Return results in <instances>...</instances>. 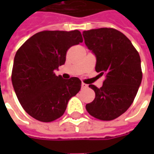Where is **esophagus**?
I'll return each instance as SVG.
<instances>
[{
	"label": "esophagus",
	"mask_w": 154,
	"mask_h": 154,
	"mask_svg": "<svg viewBox=\"0 0 154 154\" xmlns=\"http://www.w3.org/2000/svg\"><path fill=\"white\" fill-rule=\"evenodd\" d=\"M87 87H88V86H87L86 83H84V82H82V89L87 88Z\"/></svg>",
	"instance_id": "obj_1"
}]
</instances>
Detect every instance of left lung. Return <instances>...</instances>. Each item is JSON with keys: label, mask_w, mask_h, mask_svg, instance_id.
Listing matches in <instances>:
<instances>
[{"label": "left lung", "mask_w": 154, "mask_h": 154, "mask_svg": "<svg viewBox=\"0 0 154 154\" xmlns=\"http://www.w3.org/2000/svg\"><path fill=\"white\" fill-rule=\"evenodd\" d=\"M82 35L97 57L96 71L106 77L100 88L89 85L96 97L86 109L97 119L112 120L129 109L138 92L143 77L139 54L129 38L116 29H90Z\"/></svg>", "instance_id": "1"}]
</instances>
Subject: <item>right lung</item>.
Wrapping results in <instances>:
<instances>
[{
    "label": "right lung",
    "mask_w": 154,
    "mask_h": 154,
    "mask_svg": "<svg viewBox=\"0 0 154 154\" xmlns=\"http://www.w3.org/2000/svg\"><path fill=\"white\" fill-rule=\"evenodd\" d=\"M79 30L38 32L27 39L15 54L11 81L23 109L41 122L60 118L67 102L81 89L78 77L63 79L54 70L63 65L67 51L82 43Z\"/></svg>",
    "instance_id": "add662e5"
}]
</instances>
